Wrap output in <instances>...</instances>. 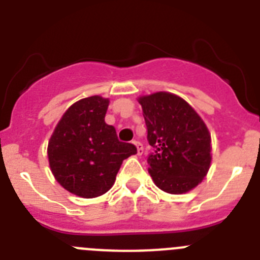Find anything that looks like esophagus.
Listing matches in <instances>:
<instances>
[{
	"label": "esophagus",
	"mask_w": 260,
	"mask_h": 260,
	"mask_svg": "<svg viewBox=\"0 0 260 260\" xmlns=\"http://www.w3.org/2000/svg\"><path fill=\"white\" fill-rule=\"evenodd\" d=\"M134 143V146L137 147V153L138 155H142L143 153V144L141 143V142H138V141H134L133 142Z\"/></svg>",
	"instance_id": "esophagus-1"
}]
</instances>
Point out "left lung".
Returning <instances> with one entry per match:
<instances>
[{
    "label": "left lung",
    "mask_w": 260,
    "mask_h": 260,
    "mask_svg": "<svg viewBox=\"0 0 260 260\" xmlns=\"http://www.w3.org/2000/svg\"><path fill=\"white\" fill-rule=\"evenodd\" d=\"M147 126L148 172L158 189L183 194L202 182L211 164V135L199 114L180 96L139 98Z\"/></svg>",
    "instance_id": "obj_1"
}]
</instances>
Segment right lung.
I'll return each mask as SVG.
<instances>
[{"mask_svg":"<svg viewBox=\"0 0 260 260\" xmlns=\"http://www.w3.org/2000/svg\"><path fill=\"white\" fill-rule=\"evenodd\" d=\"M109 100L91 96L74 103L57 123L48 143L50 171L57 182L82 198H96L113 186L121 164L137 153L105 123Z\"/></svg>","mask_w":260,"mask_h":260,"instance_id":"add662e5","label":"right lung"}]
</instances>
